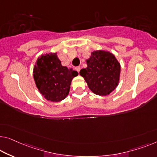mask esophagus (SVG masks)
<instances>
[{"label": "esophagus", "instance_id": "esophagus-1", "mask_svg": "<svg viewBox=\"0 0 157 157\" xmlns=\"http://www.w3.org/2000/svg\"><path fill=\"white\" fill-rule=\"evenodd\" d=\"M80 69H81L80 66H77V67H75V70H76V71H78V72H79V71H80Z\"/></svg>", "mask_w": 157, "mask_h": 157}]
</instances>
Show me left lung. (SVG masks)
Masks as SVG:
<instances>
[{"mask_svg": "<svg viewBox=\"0 0 157 157\" xmlns=\"http://www.w3.org/2000/svg\"><path fill=\"white\" fill-rule=\"evenodd\" d=\"M86 64L87 67L82 69L79 74L94 93L106 96L115 90L118 84L121 65L112 53L94 51L86 60Z\"/></svg>", "mask_w": 157, "mask_h": 157, "instance_id": "left-lung-1", "label": "left lung"}]
</instances>
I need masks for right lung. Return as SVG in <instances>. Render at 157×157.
I'll return each mask as SVG.
<instances>
[{
	"instance_id": "1",
	"label": "right lung",
	"mask_w": 157,
	"mask_h": 157,
	"mask_svg": "<svg viewBox=\"0 0 157 157\" xmlns=\"http://www.w3.org/2000/svg\"><path fill=\"white\" fill-rule=\"evenodd\" d=\"M36 87L47 100L60 101L68 94L71 81L78 72L63 66L56 53L42 55L34 67Z\"/></svg>"
}]
</instances>
